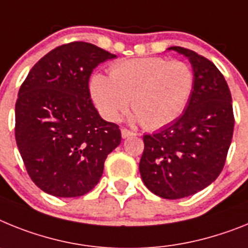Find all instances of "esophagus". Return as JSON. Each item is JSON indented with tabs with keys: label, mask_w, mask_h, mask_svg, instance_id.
Returning <instances> with one entry per match:
<instances>
[{
	"label": "esophagus",
	"mask_w": 248,
	"mask_h": 248,
	"mask_svg": "<svg viewBox=\"0 0 248 248\" xmlns=\"http://www.w3.org/2000/svg\"><path fill=\"white\" fill-rule=\"evenodd\" d=\"M135 133L131 132L130 130H127V128H122L121 130V136L122 139H127V137H130V136H133Z\"/></svg>",
	"instance_id": "esophagus-1"
}]
</instances>
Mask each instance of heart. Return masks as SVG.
I'll return each mask as SVG.
<instances>
[{"instance_id": "b5f03b06", "label": "heart", "mask_w": 248, "mask_h": 248, "mask_svg": "<svg viewBox=\"0 0 248 248\" xmlns=\"http://www.w3.org/2000/svg\"><path fill=\"white\" fill-rule=\"evenodd\" d=\"M90 88L105 120L116 121L130 103L133 117L146 130L155 131L182 115L195 88V73L188 63L178 60H126L112 64L109 77L94 75Z\"/></svg>"}]
</instances>
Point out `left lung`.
<instances>
[{"label":"left lung","instance_id":"obj_1","mask_svg":"<svg viewBox=\"0 0 248 248\" xmlns=\"http://www.w3.org/2000/svg\"><path fill=\"white\" fill-rule=\"evenodd\" d=\"M189 60L195 88L180 118L160 132L143 136L142 181L162 199L195 195L218 177L233 135L232 97L225 77L210 60L173 46Z\"/></svg>","mask_w":248,"mask_h":248}]
</instances>
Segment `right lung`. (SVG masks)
I'll use <instances>...</instances> for the list:
<instances>
[{"mask_svg": "<svg viewBox=\"0 0 248 248\" xmlns=\"http://www.w3.org/2000/svg\"><path fill=\"white\" fill-rule=\"evenodd\" d=\"M115 57L88 42H70L45 55L21 85L17 147L31 180L49 195L90 192L107 155L121 143L118 124L101 118L88 87L92 71Z\"/></svg>", "mask_w": 248, "mask_h": 248, "instance_id": "add662e5", "label": "right lung"}]
</instances>
